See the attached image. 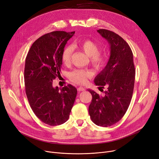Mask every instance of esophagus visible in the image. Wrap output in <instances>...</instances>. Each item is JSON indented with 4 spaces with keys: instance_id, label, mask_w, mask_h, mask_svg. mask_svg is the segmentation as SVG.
<instances>
[{
    "instance_id": "1",
    "label": "esophagus",
    "mask_w": 159,
    "mask_h": 159,
    "mask_svg": "<svg viewBox=\"0 0 159 159\" xmlns=\"http://www.w3.org/2000/svg\"><path fill=\"white\" fill-rule=\"evenodd\" d=\"M77 90L79 91H84L86 90V89L84 88H83V87H79V88H77Z\"/></svg>"
}]
</instances>
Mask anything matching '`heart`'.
<instances>
[{
    "instance_id": "b5f03b06",
    "label": "heart",
    "mask_w": 159,
    "mask_h": 159,
    "mask_svg": "<svg viewBox=\"0 0 159 159\" xmlns=\"http://www.w3.org/2000/svg\"><path fill=\"white\" fill-rule=\"evenodd\" d=\"M75 45L77 48L82 50L89 57L91 64L95 69L101 68L105 65L106 62V56L104 54L99 52V46L93 41L87 39L77 43ZM72 52L73 49L70 46H67L63 49L61 54V59L64 64H68L70 62ZM91 75L92 73L89 70H76L71 72L69 77L72 82L76 84H84L87 79Z\"/></svg>"
}]
</instances>
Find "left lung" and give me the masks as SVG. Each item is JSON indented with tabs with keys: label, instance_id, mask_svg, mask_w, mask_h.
<instances>
[{
	"label": "left lung",
	"instance_id": "1",
	"mask_svg": "<svg viewBox=\"0 0 159 159\" xmlns=\"http://www.w3.org/2000/svg\"><path fill=\"white\" fill-rule=\"evenodd\" d=\"M97 32L109 43L110 57L94 82L107 89L104 95L88 90L92 95L89 114L97 126L107 127L119 122L128 110L134 88L135 69L132 51L126 41L110 30L101 29Z\"/></svg>",
	"mask_w": 159,
	"mask_h": 159
}]
</instances>
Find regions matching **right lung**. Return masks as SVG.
Segmentation results:
<instances>
[{"instance_id": "right-lung-1", "label": "right lung", "mask_w": 159, "mask_h": 159, "mask_svg": "<svg viewBox=\"0 0 159 159\" xmlns=\"http://www.w3.org/2000/svg\"><path fill=\"white\" fill-rule=\"evenodd\" d=\"M75 31H55L41 36L31 46L24 68V84L30 107L49 126L68 120L77 90L71 84L59 89L53 80L61 75V54Z\"/></svg>"}]
</instances>
